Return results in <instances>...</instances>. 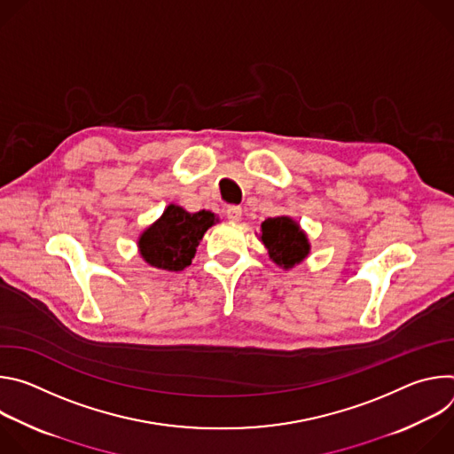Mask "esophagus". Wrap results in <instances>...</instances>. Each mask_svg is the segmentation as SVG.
I'll list each match as a JSON object with an SVG mask.
<instances>
[{
  "mask_svg": "<svg viewBox=\"0 0 454 454\" xmlns=\"http://www.w3.org/2000/svg\"><path fill=\"white\" fill-rule=\"evenodd\" d=\"M226 217H228V221H231V223H239L240 221V217H242V208L240 207H228V210H226Z\"/></svg>",
  "mask_w": 454,
  "mask_h": 454,
  "instance_id": "34e87169",
  "label": "esophagus"
}]
</instances>
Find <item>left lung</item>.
Returning <instances> with one entry per match:
<instances>
[{"mask_svg":"<svg viewBox=\"0 0 454 454\" xmlns=\"http://www.w3.org/2000/svg\"><path fill=\"white\" fill-rule=\"evenodd\" d=\"M258 240L266 246L271 261L286 271L301 264L310 253L307 233L301 230L300 223L289 215L266 219L261 224Z\"/></svg>","mask_w":454,"mask_h":454,"instance_id":"8db88e82","label":"left lung"}]
</instances>
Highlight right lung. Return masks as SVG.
I'll return each instance as SVG.
<instances>
[{
    "label": "right lung",
    "mask_w": 454,
    "mask_h": 454,
    "mask_svg": "<svg viewBox=\"0 0 454 454\" xmlns=\"http://www.w3.org/2000/svg\"><path fill=\"white\" fill-rule=\"evenodd\" d=\"M217 221V215L207 210L190 214L177 205H168L161 217L140 233L138 251L156 270L183 271L192 264L207 230Z\"/></svg>",
    "instance_id": "obj_1"
}]
</instances>
